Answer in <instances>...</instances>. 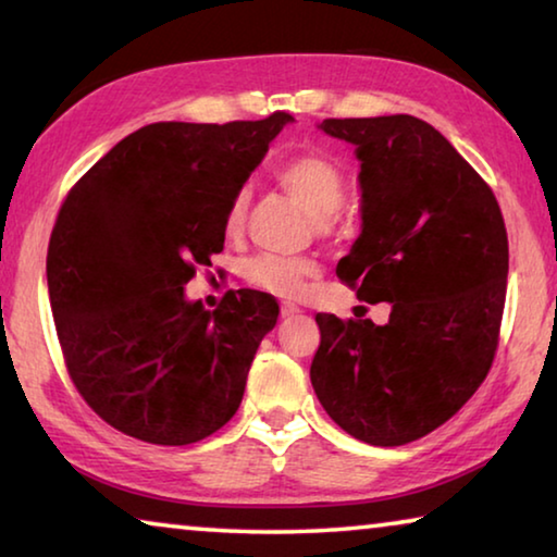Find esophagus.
<instances>
[{
    "label": "esophagus",
    "instance_id": "esophagus-1",
    "mask_svg": "<svg viewBox=\"0 0 557 557\" xmlns=\"http://www.w3.org/2000/svg\"><path fill=\"white\" fill-rule=\"evenodd\" d=\"M299 312H302V310H299V307L293 305V302H282L280 305V314L285 317V320H289V317H297Z\"/></svg>",
    "mask_w": 557,
    "mask_h": 557
}]
</instances>
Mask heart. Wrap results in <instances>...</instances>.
Returning a JSON list of instances; mask_svg holds the SVG:
<instances>
[{
  "label": "heart",
  "instance_id": "b5f03b06",
  "mask_svg": "<svg viewBox=\"0 0 557 557\" xmlns=\"http://www.w3.org/2000/svg\"><path fill=\"white\" fill-rule=\"evenodd\" d=\"M277 183L293 196L299 208L310 215L314 223H330L347 198V178H344L342 168L332 161L330 156L317 151H305L289 156L275 173ZM247 190L235 193L225 213V231L235 235L245 223L247 210ZM317 268L307 260H289L277 258V255H258V258L247 260L243 268L245 280L252 287L264 289V293L295 297L302 293L305 282L314 277Z\"/></svg>",
  "mask_w": 557,
  "mask_h": 557
}]
</instances>
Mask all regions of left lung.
<instances>
[{
	"mask_svg": "<svg viewBox=\"0 0 557 557\" xmlns=\"http://www.w3.org/2000/svg\"><path fill=\"white\" fill-rule=\"evenodd\" d=\"M359 161L361 233L337 277L389 322L317 314L314 394L364 444L431 434L471 399L496 355L508 235L488 185L417 116L324 119Z\"/></svg>",
	"mask_w": 557,
	"mask_h": 557,
	"instance_id": "8db88e82",
	"label": "left lung"
}]
</instances>
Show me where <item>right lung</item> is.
<instances>
[{
    "label": "right lung",
    "mask_w": 557,
    "mask_h": 557,
    "mask_svg": "<svg viewBox=\"0 0 557 557\" xmlns=\"http://www.w3.org/2000/svg\"><path fill=\"white\" fill-rule=\"evenodd\" d=\"M293 121L151 123L66 196L47 255L51 312L76 389L113 429L185 446L240 406L280 307L237 289L208 312L185 282L223 250L227 206Z\"/></svg>",
    "instance_id": "1"
}]
</instances>
